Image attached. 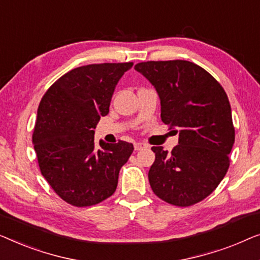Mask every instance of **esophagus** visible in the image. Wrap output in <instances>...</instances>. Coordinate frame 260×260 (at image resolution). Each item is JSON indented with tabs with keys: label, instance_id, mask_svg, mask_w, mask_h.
<instances>
[{
	"label": "esophagus",
	"instance_id": "obj_1",
	"mask_svg": "<svg viewBox=\"0 0 260 260\" xmlns=\"http://www.w3.org/2000/svg\"><path fill=\"white\" fill-rule=\"evenodd\" d=\"M147 147L145 144H142V142H135L134 144V149L135 151H140V149H144Z\"/></svg>",
	"mask_w": 260,
	"mask_h": 260
}]
</instances>
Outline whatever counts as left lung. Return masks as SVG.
I'll list each match as a JSON object with an SVG mask.
<instances>
[{
    "instance_id": "8db88e82",
    "label": "left lung",
    "mask_w": 260,
    "mask_h": 260,
    "mask_svg": "<svg viewBox=\"0 0 260 260\" xmlns=\"http://www.w3.org/2000/svg\"><path fill=\"white\" fill-rule=\"evenodd\" d=\"M134 69L154 86L161 120L179 132L171 153L152 147L155 161L148 180L160 199L191 206L210 196L224 179L235 144L229 98L217 80L189 61H147Z\"/></svg>"
}]
</instances>
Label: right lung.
<instances>
[{
	"label": "right lung",
	"mask_w": 260,
	"mask_h": 260,
	"mask_svg": "<svg viewBox=\"0 0 260 260\" xmlns=\"http://www.w3.org/2000/svg\"><path fill=\"white\" fill-rule=\"evenodd\" d=\"M125 63L87 64L50 86L38 109L32 144L41 173L56 194L78 207L92 206L115 192L119 172L133 152L126 141L94 145V129L109 105Z\"/></svg>",
	"instance_id": "1"
}]
</instances>
